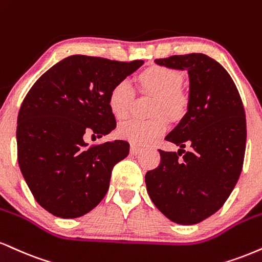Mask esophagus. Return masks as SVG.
Wrapping results in <instances>:
<instances>
[{
    "label": "esophagus",
    "mask_w": 262,
    "mask_h": 262,
    "mask_svg": "<svg viewBox=\"0 0 262 262\" xmlns=\"http://www.w3.org/2000/svg\"><path fill=\"white\" fill-rule=\"evenodd\" d=\"M141 147L137 146V145H130V154L132 155H138V154L141 152Z\"/></svg>",
    "instance_id": "34e87169"
}]
</instances>
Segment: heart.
I'll use <instances>...</instances> for the list:
<instances>
[{
    "label": "heart",
    "instance_id": "heart-1",
    "mask_svg": "<svg viewBox=\"0 0 262 262\" xmlns=\"http://www.w3.org/2000/svg\"><path fill=\"white\" fill-rule=\"evenodd\" d=\"M145 88L157 94L154 113L165 112L172 118L183 116L187 108V97L178 89L182 75L176 69L163 66L147 68L140 75ZM134 99V88L129 79L118 80L108 94V108L116 118L127 117ZM168 128V121L163 115L150 119L130 118L118 127V135L135 144L149 145L161 137Z\"/></svg>",
    "mask_w": 262,
    "mask_h": 262
}]
</instances>
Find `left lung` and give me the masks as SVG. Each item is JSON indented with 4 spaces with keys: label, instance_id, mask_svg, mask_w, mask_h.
I'll return each instance as SVG.
<instances>
[{
    "label": "left lung",
    "instance_id": "obj_1",
    "mask_svg": "<svg viewBox=\"0 0 262 262\" xmlns=\"http://www.w3.org/2000/svg\"><path fill=\"white\" fill-rule=\"evenodd\" d=\"M155 63L188 72L189 101L184 117L165 138L181 149L159 150L160 165L145 174L147 193L172 222L196 225L221 209L241 176L247 143L244 106L228 72L204 53ZM185 146L191 147L187 153Z\"/></svg>",
    "mask_w": 262,
    "mask_h": 262
}]
</instances>
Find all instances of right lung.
<instances>
[{
  "instance_id": "add662e5",
  "label": "right lung",
  "mask_w": 262,
  "mask_h": 262,
  "mask_svg": "<svg viewBox=\"0 0 262 262\" xmlns=\"http://www.w3.org/2000/svg\"><path fill=\"white\" fill-rule=\"evenodd\" d=\"M144 61L118 62L74 55L56 63L31 86L18 113L21 174L35 200L61 219H77L100 204L115 165L128 156L124 140L93 145L116 128L108 94Z\"/></svg>"
}]
</instances>
